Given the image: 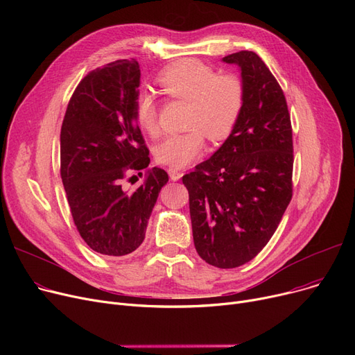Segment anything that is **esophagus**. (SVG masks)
<instances>
[{
	"label": "esophagus",
	"mask_w": 355,
	"mask_h": 355,
	"mask_svg": "<svg viewBox=\"0 0 355 355\" xmlns=\"http://www.w3.org/2000/svg\"><path fill=\"white\" fill-rule=\"evenodd\" d=\"M168 174H170V178H171L173 181H178V180L182 177V173L178 171L177 168H173V166L168 168Z\"/></svg>",
	"instance_id": "34e87169"
}]
</instances>
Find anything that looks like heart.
<instances>
[{"label": "heart", "instance_id": "b5f03b06", "mask_svg": "<svg viewBox=\"0 0 355 355\" xmlns=\"http://www.w3.org/2000/svg\"><path fill=\"white\" fill-rule=\"evenodd\" d=\"M157 83L173 101L189 102L185 132L165 137L155 148L158 162L182 168L204 151L206 135L211 142L226 141L236 128L245 106V83L237 74H220L198 60H184L162 70ZM159 103L154 95L141 92L135 115L139 126L151 137L159 134Z\"/></svg>", "mask_w": 355, "mask_h": 355}]
</instances>
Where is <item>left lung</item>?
Here are the masks:
<instances>
[{
  "label": "left lung",
  "instance_id": "obj_1",
  "mask_svg": "<svg viewBox=\"0 0 355 355\" xmlns=\"http://www.w3.org/2000/svg\"><path fill=\"white\" fill-rule=\"evenodd\" d=\"M223 62L240 66L245 106L226 142L182 184L197 253L233 269L268 245L292 200L293 141L286 98L265 62L249 50Z\"/></svg>",
  "mask_w": 355,
  "mask_h": 355
}]
</instances>
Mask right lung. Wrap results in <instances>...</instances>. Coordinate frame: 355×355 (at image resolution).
Returning <instances> with one entry per match:
<instances>
[{
    "mask_svg": "<svg viewBox=\"0 0 355 355\" xmlns=\"http://www.w3.org/2000/svg\"><path fill=\"white\" fill-rule=\"evenodd\" d=\"M139 78L135 59L89 71L73 92L60 130V175L74 226L92 250L107 256L141 246L168 181L166 171L154 166L137 190L122 185L149 164L135 115Z\"/></svg>",
    "mask_w": 355,
    "mask_h": 355,
    "instance_id": "right-lung-1",
    "label": "right lung"
}]
</instances>
